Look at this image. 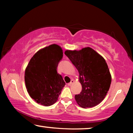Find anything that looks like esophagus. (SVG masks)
Segmentation results:
<instances>
[{"label":"esophagus","instance_id":"obj_1","mask_svg":"<svg viewBox=\"0 0 133 133\" xmlns=\"http://www.w3.org/2000/svg\"><path fill=\"white\" fill-rule=\"evenodd\" d=\"M74 80H71V82H70V83H68V86H71V85L72 84H73V83H74Z\"/></svg>","mask_w":133,"mask_h":133}]
</instances>
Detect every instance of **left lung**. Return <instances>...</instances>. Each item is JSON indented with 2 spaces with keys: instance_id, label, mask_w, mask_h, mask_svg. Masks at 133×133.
Segmentation results:
<instances>
[{
  "instance_id": "left-lung-1",
  "label": "left lung",
  "mask_w": 133,
  "mask_h": 133,
  "mask_svg": "<svg viewBox=\"0 0 133 133\" xmlns=\"http://www.w3.org/2000/svg\"><path fill=\"white\" fill-rule=\"evenodd\" d=\"M65 54L79 73L82 90L75 95L77 104L83 108L96 106L104 99L111 82L105 60L90 47L79 51L66 50Z\"/></svg>"
}]
</instances>
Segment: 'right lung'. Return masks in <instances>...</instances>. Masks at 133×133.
<instances>
[{
	"label": "right lung",
	"instance_id": "obj_1",
	"mask_svg": "<svg viewBox=\"0 0 133 133\" xmlns=\"http://www.w3.org/2000/svg\"><path fill=\"white\" fill-rule=\"evenodd\" d=\"M63 51L56 44L41 49L29 62L25 72V82L30 97L37 103L48 107L57 102L65 85L57 71Z\"/></svg>",
	"mask_w": 133,
	"mask_h": 133
}]
</instances>
